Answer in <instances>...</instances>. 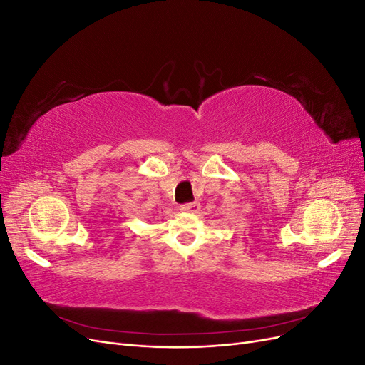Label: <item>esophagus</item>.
<instances>
[{
  "label": "esophagus",
  "instance_id": "34e87169",
  "mask_svg": "<svg viewBox=\"0 0 365 365\" xmlns=\"http://www.w3.org/2000/svg\"><path fill=\"white\" fill-rule=\"evenodd\" d=\"M200 208H201V204L200 202H189V204H184V205H181V212H184V213H190V215H196L197 212H200Z\"/></svg>",
  "mask_w": 365,
  "mask_h": 365
}]
</instances>
